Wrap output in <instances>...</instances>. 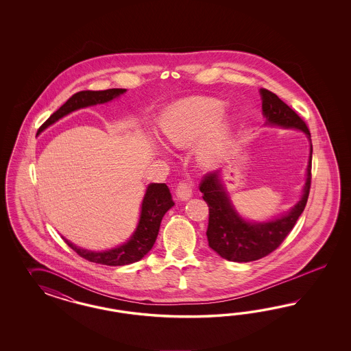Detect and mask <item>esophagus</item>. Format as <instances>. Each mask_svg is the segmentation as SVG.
<instances>
[{
	"label": "esophagus",
	"instance_id": "34e87169",
	"mask_svg": "<svg viewBox=\"0 0 351 351\" xmlns=\"http://www.w3.org/2000/svg\"><path fill=\"white\" fill-rule=\"evenodd\" d=\"M194 184L191 181H181L176 188V195L180 201H188L191 199V191H193Z\"/></svg>",
	"mask_w": 351,
	"mask_h": 351
}]
</instances>
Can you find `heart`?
<instances>
[{"label":"heart","mask_w":351,"mask_h":351,"mask_svg":"<svg viewBox=\"0 0 351 351\" xmlns=\"http://www.w3.org/2000/svg\"><path fill=\"white\" fill-rule=\"evenodd\" d=\"M225 112L226 106L217 99H182L162 112L160 134L169 144L179 148L202 138L197 144V157L210 166L219 160L229 138V128L221 122Z\"/></svg>","instance_id":"1"}]
</instances>
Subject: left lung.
I'll use <instances>...</instances> for the list:
<instances>
[{"instance_id":"1","label":"left lung","mask_w":351,"mask_h":351,"mask_svg":"<svg viewBox=\"0 0 351 351\" xmlns=\"http://www.w3.org/2000/svg\"><path fill=\"white\" fill-rule=\"evenodd\" d=\"M260 95L263 100V114L266 118L265 125L296 128L302 131L310 140L306 181L300 201L289 213L269 221L256 223L245 220L237 213L221 182L219 171L210 172L203 178L199 191H202L203 199L208 204L210 210L206 233L208 245L223 258L234 263H248L263 258L280 245L293 229L300 215L304 213L311 184L313 145L306 123L274 93L260 88Z\"/></svg>"}]
</instances>
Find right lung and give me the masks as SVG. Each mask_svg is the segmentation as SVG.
Returning a JSON list of instances; mask_svg holds the SVG:
<instances>
[{
	"label": "right lung",
	"instance_id": "obj_1",
	"mask_svg": "<svg viewBox=\"0 0 351 351\" xmlns=\"http://www.w3.org/2000/svg\"><path fill=\"white\" fill-rule=\"evenodd\" d=\"M125 93H126V88H109L103 91H90V90L80 91L75 95L71 96L65 101V104L53 113L43 126L38 128L37 134H41L45 128L51 126L56 121L65 117L66 114L75 112L77 109L96 106V104H104ZM173 204L175 203L172 201L169 186L166 184L153 182V184H149L147 191L144 194L138 226L126 243L108 251L95 252V251H88L85 248L77 247L65 238L64 241L75 252H77V255L84 257L91 263L108 266L128 265L141 260L152 250L160 232L162 217Z\"/></svg>",
	"mask_w": 351,
	"mask_h": 351
}]
</instances>
